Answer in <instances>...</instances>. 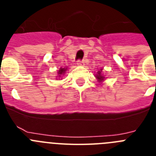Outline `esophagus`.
<instances>
[{
  "instance_id": "1",
  "label": "esophagus",
  "mask_w": 156,
  "mask_h": 156,
  "mask_svg": "<svg viewBox=\"0 0 156 156\" xmlns=\"http://www.w3.org/2000/svg\"><path fill=\"white\" fill-rule=\"evenodd\" d=\"M77 65L79 66H84L85 62L83 61V60H82V61H81V60H78V61H77Z\"/></svg>"
}]
</instances>
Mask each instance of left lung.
Segmentation results:
<instances>
[{
    "instance_id": "obj_1",
    "label": "left lung",
    "mask_w": 156,
    "mask_h": 156,
    "mask_svg": "<svg viewBox=\"0 0 156 156\" xmlns=\"http://www.w3.org/2000/svg\"><path fill=\"white\" fill-rule=\"evenodd\" d=\"M95 77L97 78L98 81L99 83H101L104 81L105 80V76L102 75V69H101L100 71H98L97 73V74L95 75Z\"/></svg>"
}]
</instances>
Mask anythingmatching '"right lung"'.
Listing matches in <instances>:
<instances>
[{"label":"right lung","instance_id":"add662e5","mask_svg":"<svg viewBox=\"0 0 156 156\" xmlns=\"http://www.w3.org/2000/svg\"><path fill=\"white\" fill-rule=\"evenodd\" d=\"M67 69H68L67 67H66V68H60V69H59L58 72V76H57V77H58V79H60V78H61L65 73H66V72L67 71Z\"/></svg>","mask_w":156,"mask_h":156}]
</instances>
